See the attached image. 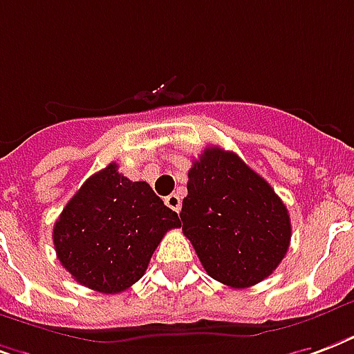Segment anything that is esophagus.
I'll return each instance as SVG.
<instances>
[{
  "instance_id": "1",
  "label": "esophagus",
  "mask_w": 354,
  "mask_h": 354,
  "mask_svg": "<svg viewBox=\"0 0 354 354\" xmlns=\"http://www.w3.org/2000/svg\"><path fill=\"white\" fill-rule=\"evenodd\" d=\"M165 204L169 207H171V209H174V212H180V207H182V198H180V195H178V193H172V195H169L165 198Z\"/></svg>"
}]
</instances>
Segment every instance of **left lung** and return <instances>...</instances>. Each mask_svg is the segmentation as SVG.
<instances>
[{
	"label": "left lung",
	"instance_id": "obj_1",
	"mask_svg": "<svg viewBox=\"0 0 354 354\" xmlns=\"http://www.w3.org/2000/svg\"><path fill=\"white\" fill-rule=\"evenodd\" d=\"M182 230L212 279L250 288L290 249L288 207L237 153L207 147L189 171Z\"/></svg>",
	"mask_w": 354,
	"mask_h": 354
}]
</instances>
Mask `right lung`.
<instances>
[{
    "mask_svg": "<svg viewBox=\"0 0 354 354\" xmlns=\"http://www.w3.org/2000/svg\"><path fill=\"white\" fill-rule=\"evenodd\" d=\"M178 226V213L147 182H131L109 163L64 206L53 226V245L75 282L120 293L141 279L163 236Z\"/></svg>",
    "mask_w": 354,
    "mask_h": 354,
    "instance_id": "obj_1",
    "label": "right lung"
}]
</instances>
